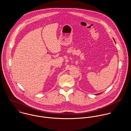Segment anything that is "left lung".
I'll list each match as a JSON object with an SVG mask.
<instances>
[{"label": "left lung", "mask_w": 131, "mask_h": 131, "mask_svg": "<svg viewBox=\"0 0 131 131\" xmlns=\"http://www.w3.org/2000/svg\"><path fill=\"white\" fill-rule=\"evenodd\" d=\"M114 41H115V40H114ZM101 93H100L96 94V95H99V94H100Z\"/></svg>", "instance_id": "1"}]
</instances>
